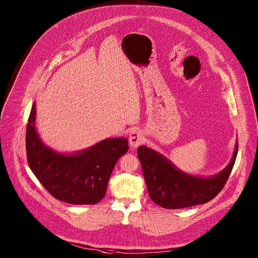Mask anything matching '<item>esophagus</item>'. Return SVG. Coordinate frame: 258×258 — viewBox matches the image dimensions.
I'll return each mask as SVG.
<instances>
[{
  "mask_svg": "<svg viewBox=\"0 0 258 258\" xmlns=\"http://www.w3.org/2000/svg\"><path fill=\"white\" fill-rule=\"evenodd\" d=\"M144 142V135L141 131H134L130 135V145L133 148H137Z\"/></svg>",
  "mask_w": 258,
  "mask_h": 258,
  "instance_id": "esophagus-1",
  "label": "esophagus"
}]
</instances>
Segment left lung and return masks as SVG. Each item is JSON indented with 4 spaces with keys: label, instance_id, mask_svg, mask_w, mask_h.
Returning a JSON list of instances; mask_svg holds the SVG:
<instances>
[{
    "label": "left lung",
    "instance_id": "1",
    "mask_svg": "<svg viewBox=\"0 0 258 258\" xmlns=\"http://www.w3.org/2000/svg\"><path fill=\"white\" fill-rule=\"evenodd\" d=\"M137 153L152 201L166 209H178L207 203L222 191L236 161L238 141L229 164L211 176L183 172L164 155L146 146H140Z\"/></svg>",
    "mask_w": 258,
    "mask_h": 258
}]
</instances>
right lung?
Wrapping results in <instances>:
<instances>
[{
    "instance_id": "obj_1",
    "label": "right lung",
    "mask_w": 258,
    "mask_h": 258,
    "mask_svg": "<svg viewBox=\"0 0 258 258\" xmlns=\"http://www.w3.org/2000/svg\"><path fill=\"white\" fill-rule=\"evenodd\" d=\"M35 118L33 103L25 141L28 165L34 175L60 201L77 205L100 202L116 162L128 151V141L108 138L79 152H57L41 140Z\"/></svg>"
}]
</instances>
